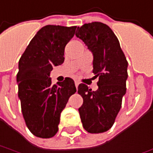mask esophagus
<instances>
[{
	"label": "esophagus",
	"instance_id": "34e87169",
	"mask_svg": "<svg viewBox=\"0 0 153 153\" xmlns=\"http://www.w3.org/2000/svg\"><path fill=\"white\" fill-rule=\"evenodd\" d=\"M75 85H76V88H78V85H79L78 82H75Z\"/></svg>",
	"mask_w": 153,
	"mask_h": 153
}]
</instances>
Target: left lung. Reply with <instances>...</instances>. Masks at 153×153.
I'll return each mask as SVG.
<instances>
[{
    "label": "left lung",
    "mask_w": 153,
    "mask_h": 153,
    "mask_svg": "<svg viewBox=\"0 0 153 153\" xmlns=\"http://www.w3.org/2000/svg\"><path fill=\"white\" fill-rule=\"evenodd\" d=\"M76 36L93 53V73L98 76L95 92L86 84L78 86L83 98L78 108L82 126L89 133L105 132L113 126L126 93L128 62L117 37L103 22L85 23L77 27Z\"/></svg>",
    "instance_id": "left-lung-1"
}]
</instances>
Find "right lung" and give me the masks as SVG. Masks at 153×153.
Returning <instances> with one entry per match:
<instances>
[{"instance_id":"1","label":"right lung","mask_w":153,"mask_h":153,"mask_svg":"<svg viewBox=\"0 0 153 153\" xmlns=\"http://www.w3.org/2000/svg\"><path fill=\"white\" fill-rule=\"evenodd\" d=\"M76 26L47 25L37 32L18 62L17 82L22 115L28 130L37 137L50 138L58 131L60 113L76 92L74 81L52 84L53 66L64 62L65 47Z\"/></svg>"}]
</instances>
